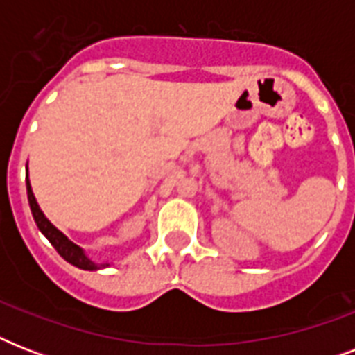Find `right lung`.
Listing matches in <instances>:
<instances>
[{
	"label": "right lung",
	"mask_w": 355,
	"mask_h": 355,
	"mask_svg": "<svg viewBox=\"0 0 355 355\" xmlns=\"http://www.w3.org/2000/svg\"><path fill=\"white\" fill-rule=\"evenodd\" d=\"M27 199H29V206L31 211H33V217H35L36 227L40 228V232L49 239V243L55 247V250H57L68 263L75 265V267H79V269L85 270H96L101 269V267H107V263H94L92 259L86 258L85 252H83L75 243L69 241L68 237L64 236L62 232H58L57 228L47 221L40 208H38V205H36V199L35 195H33V189H31L29 180H27Z\"/></svg>",
	"instance_id": "1"
}]
</instances>
